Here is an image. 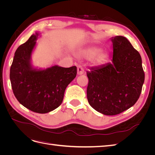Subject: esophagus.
I'll use <instances>...</instances> for the list:
<instances>
[{"label": "esophagus", "instance_id": "1", "mask_svg": "<svg viewBox=\"0 0 155 155\" xmlns=\"http://www.w3.org/2000/svg\"><path fill=\"white\" fill-rule=\"evenodd\" d=\"M77 71H78V75H82L84 73V69L81 65H78L77 68Z\"/></svg>", "mask_w": 155, "mask_h": 155}]
</instances>
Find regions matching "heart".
<instances>
[{
  "mask_svg": "<svg viewBox=\"0 0 155 155\" xmlns=\"http://www.w3.org/2000/svg\"><path fill=\"white\" fill-rule=\"evenodd\" d=\"M100 48H88L81 50L79 52V56L85 59H92L94 57L93 63L95 64H100L105 61L107 58V54L104 51H101Z\"/></svg>",
  "mask_w": 155,
  "mask_h": 155,
  "instance_id": "obj_1",
  "label": "heart"
}]
</instances>
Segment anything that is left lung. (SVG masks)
<instances>
[{
	"label": "left lung",
	"instance_id": "8db88e82",
	"mask_svg": "<svg viewBox=\"0 0 155 155\" xmlns=\"http://www.w3.org/2000/svg\"><path fill=\"white\" fill-rule=\"evenodd\" d=\"M111 62L87 71V100L100 113L113 116L133 106L142 92L145 74L142 58L124 36L111 37Z\"/></svg>",
	"mask_w": 155,
	"mask_h": 155
}]
</instances>
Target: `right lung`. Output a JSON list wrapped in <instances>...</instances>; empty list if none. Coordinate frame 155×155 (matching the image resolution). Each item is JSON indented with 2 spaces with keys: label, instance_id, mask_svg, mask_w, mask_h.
<instances>
[{
  "label": "right lung",
  "instance_id": "1",
  "mask_svg": "<svg viewBox=\"0 0 155 155\" xmlns=\"http://www.w3.org/2000/svg\"><path fill=\"white\" fill-rule=\"evenodd\" d=\"M37 31L17 49L10 68V81L17 100L29 110L45 114L61 104L65 89L77 74L76 67L64 68L54 65L46 68L35 67L31 55L37 40Z\"/></svg>",
  "mask_w": 155,
  "mask_h": 155
}]
</instances>
